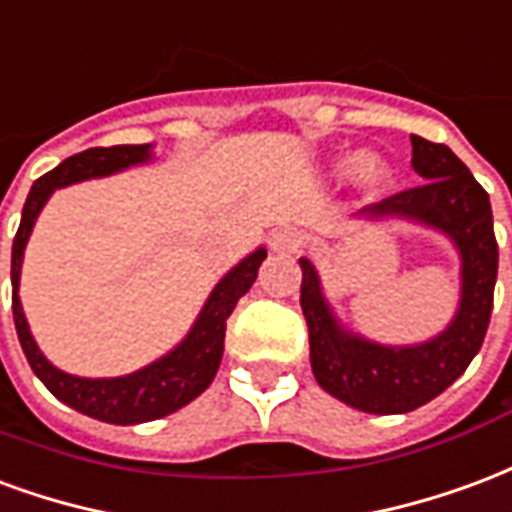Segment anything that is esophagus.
Instances as JSON below:
<instances>
[{"label": "esophagus", "mask_w": 512, "mask_h": 512, "mask_svg": "<svg viewBox=\"0 0 512 512\" xmlns=\"http://www.w3.org/2000/svg\"><path fill=\"white\" fill-rule=\"evenodd\" d=\"M302 242H305L302 231L278 229V231H272L270 248H272V251H278V253H297L302 248Z\"/></svg>", "instance_id": "1"}]
</instances>
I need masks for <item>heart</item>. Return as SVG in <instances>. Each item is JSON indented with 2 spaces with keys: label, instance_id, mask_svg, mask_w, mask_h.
I'll use <instances>...</instances> for the list:
<instances>
[{
  "label": "heart",
  "instance_id": "1",
  "mask_svg": "<svg viewBox=\"0 0 512 512\" xmlns=\"http://www.w3.org/2000/svg\"><path fill=\"white\" fill-rule=\"evenodd\" d=\"M354 179L357 182H363V185H382L384 179H387V166H384L382 160L374 158V155H368V158H360L357 163H354L352 169Z\"/></svg>",
  "mask_w": 512,
  "mask_h": 512
}]
</instances>
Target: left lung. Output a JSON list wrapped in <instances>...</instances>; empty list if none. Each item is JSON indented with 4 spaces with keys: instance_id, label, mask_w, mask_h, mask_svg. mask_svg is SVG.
I'll return each instance as SVG.
<instances>
[{
    "instance_id": "8db88e82",
    "label": "left lung",
    "mask_w": 512,
    "mask_h": 512,
    "mask_svg": "<svg viewBox=\"0 0 512 512\" xmlns=\"http://www.w3.org/2000/svg\"><path fill=\"white\" fill-rule=\"evenodd\" d=\"M412 147V166L425 177L423 185L387 196L365 215H406L453 237L464 261V289L458 316L445 333L412 349H387L341 333L324 305L313 264L300 259L313 376L338 401L371 414L412 412L445 393L480 352L494 308L499 245L486 188L445 144L412 136Z\"/></svg>"
}]
</instances>
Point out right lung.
Listing matches in <instances>:
<instances>
[{
	"mask_svg": "<svg viewBox=\"0 0 512 512\" xmlns=\"http://www.w3.org/2000/svg\"><path fill=\"white\" fill-rule=\"evenodd\" d=\"M149 158V147H92L78 152L73 158L59 163L57 169L48 171L26 196L21 223H18L16 240H13V261H10V278H13V322H16L18 341L24 349L26 360L32 365L37 379L46 384L59 401L73 406L76 412L89 414L95 420L114 425L149 423L166 414L177 412L201 395L218 374L220 357H223V341H226V319L237 308V302L256 281L261 261L267 259V251L259 248L248 259L237 264L234 270L215 286V292L204 305L199 322L190 330L185 341L177 349L166 354L158 363L147 365L144 371L119 379H78V376L62 374L40 354L32 333L26 327L21 300H18V275H21V256L29 240V231L35 226V218L54 188L78 182L87 177H103L111 171L125 169L133 163Z\"/></svg>",
	"mask_w": 512,
	"mask_h": 512,
	"instance_id": "1",
	"label": "right lung"
}]
</instances>
